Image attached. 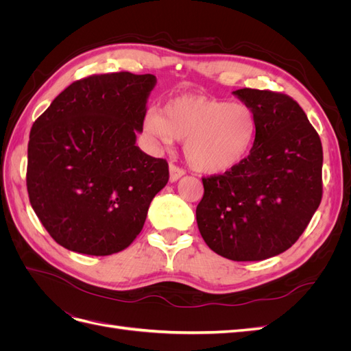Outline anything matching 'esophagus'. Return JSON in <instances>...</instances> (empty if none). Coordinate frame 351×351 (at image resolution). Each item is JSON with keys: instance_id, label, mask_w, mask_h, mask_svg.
Segmentation results:
<instances>
[{"instance_id": "34e87169", "label": "esophagus", "mask_w": 351, "mask_h": 351, "mask_svg": "<svg viewBox=\"0 0 351 351\" xmlns=\"http://www.w3.org/2000/svg\"><path fill=\"white\" fill-rule=\"evenodd\" d=\"M184 174H186V173H184V169L178 168V167L173 165V164L169 165V182H171V183H176L177 180L182 178Z\"/></svg>"}]
</instances>
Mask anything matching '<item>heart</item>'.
<instances>
[{"instance_id": "1", "label": "heart", "mask_w": 351, "mask_h": 351, "mask_svg": "<svg viewBox=\"0 0 351 351\" xmlns=\"http://www.w3.org/2000/svg\"><path fill=\"white\" fill-rule=\"evenodd\" d=\"M256 127L247 105L197 93L171 98L145 120L146 133L161 143L184 141L187 164L209 176L228 173L247 156Z\"/></svg>"}]
</instances>
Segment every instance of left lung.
<instances>
[{
	"label": "left lung",
	"instance_id": "obj_1",
	"mask_svg": "<svg viewBox=\"0 0 351 351\" xmlns=\"http://www.w3.org/2000/svg\"><path fill=\"white\" fill-rule=\"evenodd\" d=\"M256 136L247 158L202 178L196 221L209 249L227 259L263 261L290 249L322 199V145L302 107L284 93L239 89Z\"/></svg>",
	"mask_w": 351,
	"mask_h": 351
}]
</instances>
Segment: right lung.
Here are the masks:
<instances>
[{
  "label": "right lung",
  "mask_w": 351,
  "mask_h": 351,
  "mask_svg": "<svg viewBox=\"0 0 351 351\" xmlns=\"http://www.w3.org/2000/svg\"><path fill=\"white\" fill-rule=\"evenodd\" d=\"M154 74H98L71 83L32 125L27 193L62 247L107 256L130 246L168 164L136 146Z\"/></svg>",
  "instance_id": "right-lung-1"
}]
</instances>
